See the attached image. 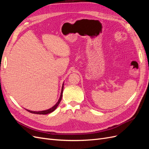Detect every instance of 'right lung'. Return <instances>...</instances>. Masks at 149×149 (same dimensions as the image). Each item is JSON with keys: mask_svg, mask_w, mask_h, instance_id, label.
Returning a JSON list of instances; mask_svg holds the SVG:
<instances>
[{"mask_svg": "<svg viewBox=\"0 0 149 149\" xmlns=\"http://www.w3.org/2000/svg\"><path fill=\"white\" fill-rule=\"evenodd\" d=\"M63 85H64V84H63L61 92V95H60L59 100H58V101L56 102V104L55 106H53L52 107H51L50 109H47V110H45V111H30V110H28V109H26V110H27V111L31 112V113L37 114H49V113H51V112H52L53 111H54L56 109V107H58V105H59V104H60V102L61 100L62 96H63Z\"/></svg>", "mask_w": 149, "mask_h": 149, "instance_id": "obj_1", "label": "right lung"}]
</instances>
